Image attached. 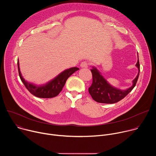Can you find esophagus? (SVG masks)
I'll return each instance as SVG.
<instances>
[{
	"label": "esophagus",
	"instance_id": "1",
	"mask_svg": "<svg viewBox=\"0 0 156 156\" xmlns=\"http://www.w3.org/2000/svg\"><path fill=\"white\" fill-rule=\"evenodd\" d=\"M88 65H89L88 62H86V61L83 62L80 64V66H81V68H84V69L87 68V67H88Z\"/></svg>",
	"mask_w": 156,
	"mask_h": 156
}]
</instances>
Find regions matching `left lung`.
Returning <instances> with one entry per match:
<instances>
[{
	"label": "left lung",
	"mask_w": 156,
	"mask_h": 156,
	"mask_svg": "<svg viewBox=\"0 0 156 156\" xmlns=\"http://www.w3.org/2000/svg\"><path fill=\"white\" fill-rule=\"evenodd\" d=\"M136 66L139 71L136 77L133 80V85L125 90H121L110 85L102 76L98 69L93 66V69L91 70L93 75V83L88 89L89 93L92 98L98 102L104 104H114L123 99L132 91L138 81L140 71L138 54V62Z\"/></svg>",
	"instance_id": "1"
}]
</instances>
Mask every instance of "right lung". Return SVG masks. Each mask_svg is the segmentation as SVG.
Returning <instances> with one entry per match:
<instances>
[{"instance_id":"obj_1","label":"right lung","mask_w":156,"mask_h":156,"mask_svg":"<svg viewBox=\"0 0 156 156\" xmlns=\"http://www.w3.org/2000/svg\"><path fill=\"white\" fill-rule=\"evenodd\" d=\"M17 64L19 76L21 81L23 82L27 90L33 95L40 98H52L57 96L62 90V88L63 87L66 80L73 73L79 70L77 67H72L66 69L48 83L37 86L32 83L28 82L23 78L20 70L18 60L17 62Z\"/></svg>"}]
</instances>
